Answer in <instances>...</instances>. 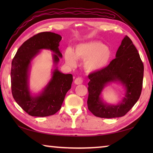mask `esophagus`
Returning a JSON list of instances; mask_svg holds the SVG:
<instances>
[{"mask_svg": "<svg viewBox=\"0 0 153 153\" xmlns=\"http://www.w3.org/2000/svg\"><path fill=\"white\" fill-rule=\"evenodd\" d=\"M74 83L76 84V85H79V84H82L83 83V79L82 77H77V78L75 79Z\"/></svg>", "mask_w": 153, "mask_h": 153, "instance_id": "1", "label": "esophagus"}]
</instances>
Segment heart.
I'll return each instance as SVG.
<instances>
[{
	"label": "heart",
	"instance_id": "heart-1",
	"mask_svg": "<svg viewBox=\"0 0 153 153\" xmlns=\"http://www.w3.org/2000/svg\"><path fill=\"white\" fill-rule=\"evenodd\" d=\"M110 48L98 41L80 43L75 48L74 53L71 49L66 50L65 60L70 66L76 64V59L84 60L83 68L88 72H95L102 70L111 59Z\"/></svg>",
	"mask_w": 153,
	"mask_h": 153
}]
</instances>
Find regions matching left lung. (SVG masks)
I'll list each match as a JSON object with an SVG mask.
<instances>
[{
    "mask_svg": "<svg viewBox=\"0 0 153 153\" xmlns=\"http://www.w3.org/2000/svg\"><path fill=\"white\" fill-rule=\"evenodd\" d=\"M144 66L139 54L127 35L108 66L89 75L88 108L99 118H112L124 116L137 102L141 95ZM118 82L125 89V97L117 105L104 102L101 97L103 88L110 82Z\"/></svg>",
    "mask_w": 153,
    "mask_h": 153,
    "instance_id": "left-lung-1",
    "label": "left lung"
}]
</instances>
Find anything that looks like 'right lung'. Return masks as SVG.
Listing matches in <instances>:
<instances>
[{
	"instance_id": "right-lung-1",
	"label": "right lung",
	"mask_w": 153,
	"mask_h": 153,
	"mask_svg": "<svg viewBox=\"0 0 153 153\" xmlns=\"http://www.w3.org/2000/svg\"><path fill=\"white\" fill-rule=\"evenodd\" d=\"M60 35L42 32L34 35L18 48L12 62L11 88L12 96L21 108L32 116L54 114L61 108L66 93L71 89L72 75L64 74L56 65L62 54L59 50ZM42 49L51 50L55 68L50 82L38 95L32 96L28 87L30 62Z\"/></svg>"
}]
</instances>
